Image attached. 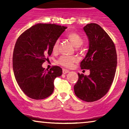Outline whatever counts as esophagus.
Wrapping results in <instances>:
<instances>
[{"instance_id":"1","label":"esophagus","mask_w":129,"mask_h":129,"mask_svg":"<svg viewBox=\"0 0 129 129\" xmlns=\"http://www.w3.org/2000/svg\"><path fill=\"white\" fill-rule=\"evenodd\" d=\"M69 72V70H68L67 69H62V73L63 74H67Z\"/></svg>"}]
</instances>
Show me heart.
<instances>
[{"label": "heart", "instance_id": "heart-1", "mask_svg": "<svg viewBox=\"0 0 129 129\" xmlns=\"http://www.w3.org/2000/svg\"><path fill=\"white\" fill-rule=\"evenodd\" d=\"M67 39L69 40L70 42L73 44L75 47H79L83 43V39L79 34L76 33H70L67 36ZM59 40L57 39L55 41L53 46V51L56 52L57 51L59 46ZM77 59L75 56H60L58 60V62L62 66L66 67H71L75 62H76Z\"/></svg>", "mask_w": 129, "mask_h": 129}]
</instances>
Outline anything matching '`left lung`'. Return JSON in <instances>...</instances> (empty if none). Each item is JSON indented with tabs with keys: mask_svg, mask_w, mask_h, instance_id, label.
<instances>
[{
	"mask_svg": "<svg viewBox=\"0 0 129 129\" xmlns=\"http://www.w3.org/2000/svg\"><path fill=\"white\" fill-rule=\"evenodd\" d=\"M88 39V50L81 62V69L90 70L88 76L78 73L74 86L75 94L86 102L100 100L110 89L117 66L115 46L107 33L96 23L83 28Z\"/></svg>",
	"mask_w": 129,
	"mask_h": 129,
	"instance_id": "left-lung-1",
	"label": "left lung"
}]
</instances>
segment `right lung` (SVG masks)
<instances>
[{
	"label": "right lung",
	"mask_w": 129,
	"mask_h": 129,
	"mask_svg": "<svg viewBox=\"0 0 129 129\" xmlns=\"http://www.w3.org/2000/svg\"><path fill=\"white\" fill-rule=\"evenodd\" d=\"M67 27L55 24L38 23L19 37L14 46L13 69L23 92L34 100H42L52 94L54 80L62 70L53 66L49 70L42 63L51 54L53 46Z\"/></svg>",
	"instance_id": "1"
}]
</instances>
